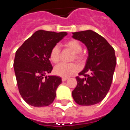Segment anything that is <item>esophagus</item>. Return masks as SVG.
<instances>
[{
	"label": "esophagus",
	"instance_id": "34e87169",
	"mask_svg": "<svg viewBox=\"0 0 130 130\" xmlns=\"http://www.w3.org/2000/svg\"><path fill=\"white\" fill-rule=\"evenodd\" d=\"M68 77H62V82H65L66 80H68Z\"/></svg>",
	"mask_w": 130,
	"mask_h": 130
}]
</instances>
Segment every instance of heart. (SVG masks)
<instances>
[{
	"label": "heart",
	"mask_w": 130,
	"mask_h": 130,
	"mask_svg": "<svg viewBox=\"0 0 130 130\" xmlns=\"http://www.w3.org/2000/svg\"><path fill=\"white\" fill-rule=\"evenodd\" d=\"M64 46L67 48H70L73 51V58L78 60L79 62L82 61L84 59V56L82 54L81 51L82 50V44L76 40H69L64 43ZM49 58L54 63L59 62L60 59V49L58 45L54 46L49 53ZM79 68L78 65L75 63H60L54 68V73L56 75L62 77H67L73 75L79 71Z\"/></svg>",
	"instance_id": "b5f03b06"
}]
</instances>
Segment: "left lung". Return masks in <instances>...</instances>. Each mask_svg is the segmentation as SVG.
<instances>
[{
  "label": "left lung",
  "mask_w": 130,
  "mask_h": 130,
  "mask_svg": "<svg viewBox=\"0 0 130 130\" xmlns=\"http://www.w3.org/2000/svg\"><path fill=\"white\" fill-rule=\"evenodd\" d=\"M72 34L86 46L88 56L84 69L76 77L77 85L72 94L78 104L90 106L100 102L110 89L116 65L115 51L102 36L91 30Z\"/></svg>",
  "instance_id": "1"
}]
</instances>
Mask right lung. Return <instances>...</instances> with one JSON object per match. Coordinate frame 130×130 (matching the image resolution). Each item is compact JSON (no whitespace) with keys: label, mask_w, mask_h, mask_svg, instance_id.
<instances>
[{"label":"right lung","mask_w":130,"mask_h":130,"mask_svg":"<svg viewBox=\"0 0 130 130\" xmlns=\"http://www.w3.org/2000/svg\"><path fill=\"white\" fill-rule=\"evenodd\" d=\"M68 33L37 30L16 51L14 69L19 91L25 102L35 107L50 105L62 83L57 76H45L53 67L49 53Z\"/></svg>","instance_id":"1"}]
</instances>
